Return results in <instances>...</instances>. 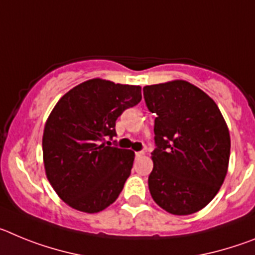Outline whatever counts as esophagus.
Segmentation results:
<instances>
[{"label":"esophagus","instance_id":"1","mask_svg":"<svg viewBox=\"0 0 255 255\" xmlns=\"http://www.w3.org/2000/svg\"><path fill=\"white\" fill-rule=\"evenodd\" d=\"M135 155H136V157H141V155H144V150H139V152H135Z\"/></svg>","mask_w":255,"mask_h":255}]
</instances>
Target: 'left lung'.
I'll list each match as a JSON object with an SVG mask.
<instances>
[{"instance_id":"left-lung-1","label":"left lung","mask_w":255,"mask_h":255,"mask_svg":"<svg viewBox=\"0 0 255 255\" xmlns=\"http://www.w3.org/2000/svg\"><path fill=\"white\" fill-rule=\"evenodd\" d=\"M143 93L157 115L150 195L168 213H195L226 177L231 143L224 116L211 97L185 80L147 85Z\"/></svg>"}]
</instances>
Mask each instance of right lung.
<instances>
[{
  "instance_id": "add662e5",
  "label": "right lung",
  "mask_w": 255,
  "mask_h": 255,
  "mask_svg": "<svg viewBox=\"0 0 255 255\" xmlns=\"http://www.w3.org/2000/svg\"><path fill=\"white\" fill-rule=\"evenodd\" d=\"M140 101L139 85L102 79L76 85L58 101L44 126L42 147L47 179L65 203L97 213L120 195L135 154L106 139L116 136L117 117Z\"/></svg>"
}]
</instances>
